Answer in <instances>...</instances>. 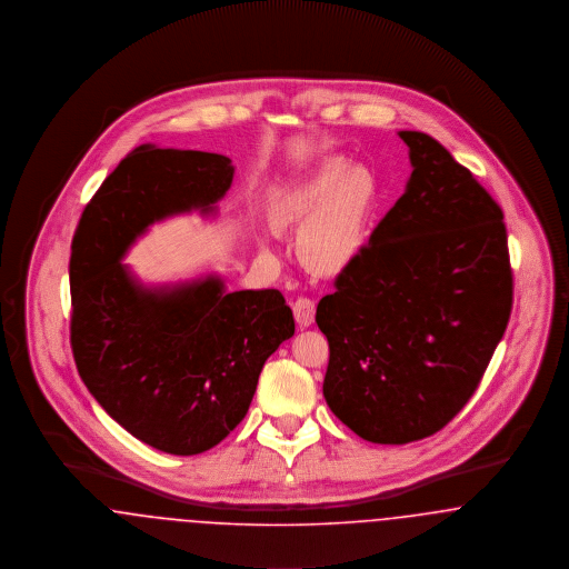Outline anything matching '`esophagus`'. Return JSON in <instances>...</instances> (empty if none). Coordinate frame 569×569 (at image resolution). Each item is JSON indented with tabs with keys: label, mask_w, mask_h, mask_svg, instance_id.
Masks as SVG:
<instances>
[{
	"label": "esophagus",
	"mask_w": 569,
	"mask_h": 569,
	"mask_svg": "<svg viewBox=\"0 0 569 569\" xmlns=\"http://www.w3.org/2000/svg\"><path fill=\"white\" fill-rule=\"evenodd\" d=\"M315 299L298 298L293 301V315L298 321L299 328H310L315 323Z\"/></svg>",
	"instance_id": "34e87169"
}]
</instances>
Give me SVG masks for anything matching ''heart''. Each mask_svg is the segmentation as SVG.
Segmentation results:
<instances>
[{
  "mask_svg": "<svg viewBox=\"0 0 569 569\" xmlns=\"http://www.w3.org/2000/svg\"><path fill=\"white\" fill-rule=\"evenodd\" d=\"M377 203L375 178L347 160L329 158L312 176L293 183L273 203L280 224H301V254L323 273L351 266L368 240Z\"/></svg>",
  "mask_w": 569,
  "mask_h": 569,
  "instance_id": "obj_1",
  "label": "heart"
}]
</instances>
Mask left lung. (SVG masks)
Segmentation results:
<instances>
[{
	"label": "left lung",
	"mask_w": 569,
	"mask_h": 569,
	"mask_svg": "<svg viewBox=\"0 0 569 569\" xmlns=\"http://www.w3.org/2000/svg\"><path fill=\"white\" fill-rule=\"evenodd\" d=\"M400 139L413 164L407 190L317 306L329 409L386 446L426 439L460 413L513 299L499 203L432 137Z\"/></svg>",
	"instance_id": "left-lung-1"
}]
</instances>
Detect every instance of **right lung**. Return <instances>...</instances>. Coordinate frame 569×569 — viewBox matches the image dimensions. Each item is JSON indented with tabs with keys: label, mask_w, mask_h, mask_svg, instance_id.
<instances>
[{
	"label": "right lung",
	"mask_w": 569,
	"mask_h": 569,
	"mask_svg": "<svg viewBox=\"0 0 569 569\" xmlns=\"http://www.w3.org/2000/svg\"><path fill=\"white\" fill-rule=\"evenodd\" d=\"M233 181L222 153L139 146L81 213L70 254V347L100 407L151 448L192 456L246 418L266 359L296 331L278 289L224 293L208 278L171 293L121 266L148 224L210 210Z\"/></svg>",
	"instance_id": "obj_1"
}]
</instances>
